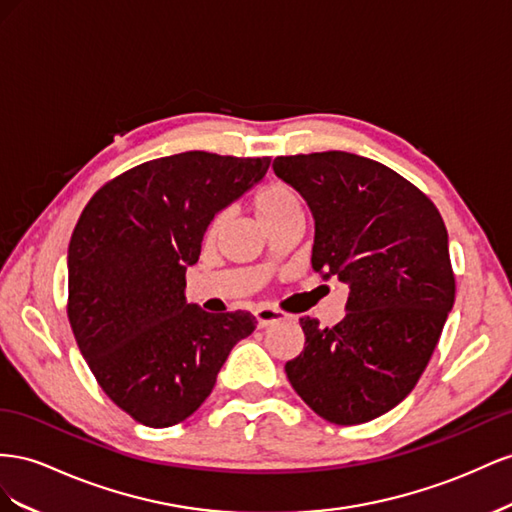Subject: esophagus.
<instances>
[{"label":"esophagus","mask_w":512,"mask_h":512,"mask_svg":"<svg viewBox=\"0 0 512 512\" xmlns=\"http://www.w3.org/2000/svg\"><path fill=\"white\" fill-rule=\"evenodd\" d=\"M255 317H257L259 328H268L274 324V321H281L285 315L279 309H272V306H259L255 311Z\"/></svg>","instance_id":"34e87169"}]
</instances>
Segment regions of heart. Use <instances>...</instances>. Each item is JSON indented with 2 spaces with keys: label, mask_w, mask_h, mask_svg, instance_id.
<instances>
[{
  "label": "heart",
  "mask_w": 512,
  "mask_h": 512,
  "mask_svg": "<svg viewBox=\"0 0 512 512\" xmlns=\"http://www.w3.org/2000/svg\"><path fill=\"white\" fill-rule=\"evenodd\" d=\"M253 212L257 216V221L264 225V229H268L276 223L285 221L289 216L302 214V203L298 193L291 186L283 182H270L266 186H261L255 193ZM223 223L225 214H216L208 227V236H214V233L223 227Z\"/></svg>",
  "instance_id": "b5f03b06"
}]
</instances>
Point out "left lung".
Instances as JSON below:
<instances>
[{
  "label": "left lung",
  "instance_id": "left-lung-1",
  "mask_svg": "<svg viewBox=\"0 0 512 512\" xmlns=\"http://www.w3.org/2000/svg\"><path fill=\"white\" fill-rule=\"evenodd\" d=\"M272 169L313 214V270L349 285L337 326L300 317L304 349L287 379L324 420L369 422L412 392L440 341L455 302L446 225L414 184L371 158L279 156Z\"/></svg>",
  "mask_w": 512,
  "mask_h": 512
}]
</instances>
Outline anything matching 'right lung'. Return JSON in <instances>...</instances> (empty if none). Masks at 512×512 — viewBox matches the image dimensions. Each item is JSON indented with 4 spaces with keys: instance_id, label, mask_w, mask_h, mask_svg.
Listing matches in <instances>:
<instances>
[{
    "instance_id": "right-lung-1",
    "label": "right lung",
    "mask_w": 512,
    "mask_h": 512,
    "mask_svg": "<svg viewBox=\"0 0 512 512\" xmlns=\"http://www.w3.org/2000/svg\"><path fill=\"white\" fill-rule=\"evenodd\" d=\"M270 158L184 152L122 173L87 203L68 246V319L100 388L141 425L195 414L238 341L246 311L186 302V268L212 218L264 180Z\"/></svg>"
}]
</instances>
